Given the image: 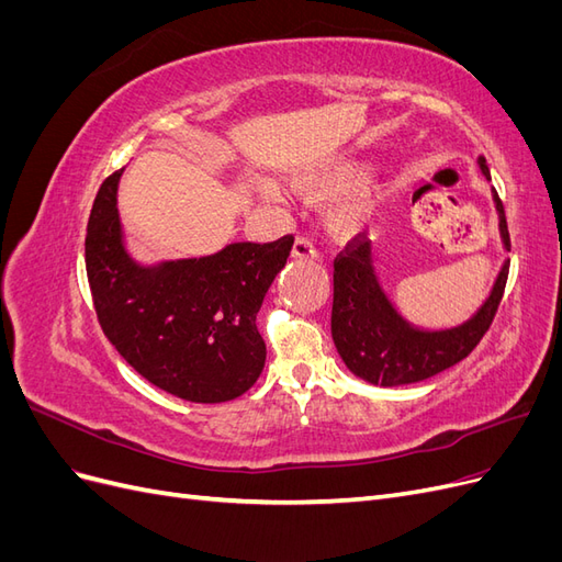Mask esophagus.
<instances>
[{
    "instance_id": "1",
    "label": "esophagus",
    "mask_w": 562,
    "mask_h": 562,
    "mask_svg": "<svg viewBox=\"0 0 562 562\" xmlns=\"http://www.w3.org/2000/svg\"><path fill=\"white\" fill-rule=\"evenodd\" d=\"M293 258L295 260H314V258H318V250H316L314 241L307 239V236H297L295 244H293Z\"/></svg>"
}]
</instances>
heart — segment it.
I'll use <instances>...</instances> for the list:
<instances>
[{"instance_id": "b5f03b06", "label": "heart", "mask_w": 562, "mask_h": 562, "mask_svg": "<svg viewBox=\"0 0 562 562\" xmlns=\"http://www.w3.org/2000/svg\"><path fill=\"white\" fill-rule=\"evenodd\" d=\"M359 178H361V168H356L351 164H337V166L321 168V171L304 173L295 180V184L302 192H307L312 196H330L339 190H347V187H351ZM372 211H375V190H372V187H361V190L339 199L330 209V215H328L330 229L337 236L359 234L368 225Z\"/></svg>"}]
</instances>
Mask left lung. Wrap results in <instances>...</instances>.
Wrapping results in <instances>:
<instances>
[{"label":"left lung","instance_id":"8db88e82","mask_svg":"<svg viewBox=\"0 0 562 562\" xmlns=\"http://www.w3.org/2000/svg\"><path fill=\"white\" fill-rule=\"evenodd\" d=\"M485 178L490 168L479 159ZM499 213V234L506 250H512L506 215L499 194L492 190ZM508 260L492 285L483 307L462 326L446 330H422L405 321L386 293L372 265V246L363 236H353L335 258L333 274V342L345 366L370 384L401 386L438 375L475 349L495 318L506 288Z\"/></svg>","mask_w":562,"mask_h":562}]
</instances>
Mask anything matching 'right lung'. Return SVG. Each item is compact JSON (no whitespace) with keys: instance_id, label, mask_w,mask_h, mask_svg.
I'll use <instances>...</instances> for the list:
<instances>
[{"instance_id":"add662e5","label":"right lung","mask_w":562,"mask_h":562,"mask_svg":"<svg viewBox=\"0 0 562 562\" xmlns=\"http://www.w3.org/2000/svg\"><path fill=\"white\" fill-rule=\"evenodd\" d=\"M112 173L87 229V274L100 328L126 363L155 386L192 403H223L258 382L267 347L255 326L293 236L229 244L206 258L135 262L116 211Z\"/></svg>"}]
</instances>
